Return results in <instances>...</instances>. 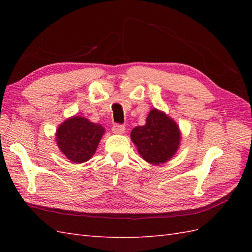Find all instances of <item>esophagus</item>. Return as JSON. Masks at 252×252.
I'll list each match as a JSON object with an SVG mask.
<instances>
[{
  "instance_id": "34e87169",
  "label": "esophagus",
  "mask_w": 252,
  "mask_h": 252,
  "mask_svg": "<svg viewBox=\"0 0 252 252\" xmlns=\"http://www.w3.org/2000/svg\"><path fill=\"white\" fill-rule=\"evenodd\" d=\"M125 131H126V127L121 125H115L112 126V132H114L115 134H123Z\"/></svg>"
}]
</instances>
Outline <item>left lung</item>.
<instances>
[{"label": "left lung", "instance_id": "left-lung-1", "mask_svg": "<svg viewBox=\"0 0 252 252\" xmlns=\"http://www.w3.org/2000/svg\"><path fill=\"white\" fill-rule=\"evenodd\" d=\"M131 140L144 160L158 165L174 156L180 146L181 132L172 118L154 108L145 125L132 130Z\"/></svg>", "mask_w": 252, "mask_h": 252}]
</instances>
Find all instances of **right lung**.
Returning a JSON list of instances; mask_svg holds the SVG:
<instances>
[{"label": "right lung", "instance_id": "right-lung-1", "mask_svg": "<svg viewBox=\"0 0 252 252\" xmlns=\"http://www.w3.org/2000/svg\"><path fill=\"white\" fill-rule=\"evenodd\" d=\"M105 129L87 118L73 116L63 121L56 131V142L61 152L74 163L92 158Z\"/></svg>", "mask_w": 252, "mask_h": 252}]
</instances>
